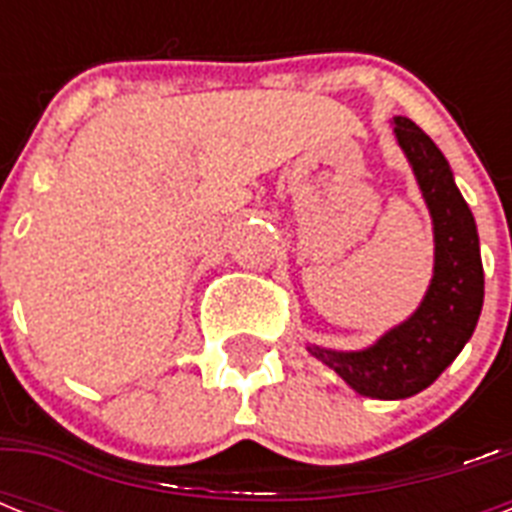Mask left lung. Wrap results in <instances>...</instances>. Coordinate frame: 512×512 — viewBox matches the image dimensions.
Instances as JSON below:
<instances>
[{
	"label": "left lung",
	"instance_id": "8db88e82",
	"mask_svg": "<svg viewBox=\"0 0 512 512\" xmlns=\"http://www.w3.org/2000/svg\"><path fill=\"white\" fill-rule=\"evenodd\" d=\"M396 138L412 162L436 231V268L412 319L356 353L311 348L350 388L372 398H406L428 388L465 348L484 305V265L473 212L454 185L438 146L406 116H396Z\"/></svg>",
	"mask_w": 512,
	"mask_h": 512
}]
</instances>
